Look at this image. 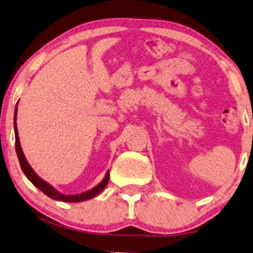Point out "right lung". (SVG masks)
<instances>
[{
    "mask_svg": "<svg viewBox=\"0 0 253 253\" xmlns=\"http://www.w3.org/2000/svg\"><path fill=\"white\" fill-rule=\"evenodd\" d=\"M18 105V103H17ZM17 105L15 109V117H13V127H15V136H16V152L17 156H18V161L20 164L21 169L28 180L31 181L32 183L34 184L38 189H40L42 193L47 195L48 197H50L52 199H56V201H60V202H69V203H79V202H84L88 201V199L94 198L95 196H97L104 190V188L108 186L109 182V177H110V170L108 169V172L105 173L103 180L99 182L97 186H95L94 188H91L90 190L84 191V193L81 194H77V195H64L62 193H59L58 190H56L51 184H49L48 182H45L44 180H42L40 176L38 175L37 173L34 172V169H32L30 164L26 161V157H25L23 150H21V145H20V141H19V136H18V129H17Z\"/></svg>",
    "mask_w": 253,
    "mask_h": 253,
    "instance_id": "1",
    "label": "right lung"
}]
</instances>
